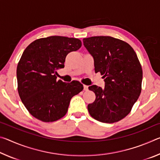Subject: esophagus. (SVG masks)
I'll return each instance as SVG.
<instances>
[{
    "mask_svg": "<svg viewBox=\"0 0 160 160\" xmlns=\"http://www.w3.org/2000/svg\"><path fill=\"white\" fill-rule=\"evenodd\" d=\"M83 88H84V90H85V91H88V85H83Z\"/></svg>",
    "mask_w": 160,
    "mask_h": 160,
    "instance_id": "esophagus-1",
    "label": "esophagus"
}]
</instances>
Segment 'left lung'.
<instances>
[{
  "mask_svg": "<svg viewBox=\"0 0 160 160\" xmlns=\"http://www.w3.org/2000/svg\"><path fill=\"white\" fill-rule=\"evenodd\" d=\"M83 44L94 58V70L104 78L105 87H89L96 99L88 106L92 117L112 123L131 112L141 92L142 70L131 46L112 37L83 39Z\"/></svg>",
  "mask_w": 160,
  "mask_h": 160,
  "instance_id": "8db88e82",
  "label": "left lung"
}]
</instances>
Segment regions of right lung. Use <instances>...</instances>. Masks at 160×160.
<instances>
[{
  "mask_svg": "<svg viewBox=\"0 0 160 160\" xmlns=\"http://www.w3.org/2000/svg\"><path fill=\"white\" fill-rule=\"evenodd\" d=\"M75 38L51 36L32 42L17 67L18 90L26 109L44 122H53L66 114L70 99L83 90L78 81L57 80L56 70L64 68L66 57L79 49Z\"/></svg>",
  "mask_w": 160,
  "mask_h": 160,
  "instance_id": "right-lung-1",
  "label": "right lung"
}]
</instances>
